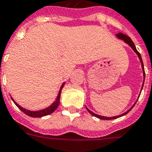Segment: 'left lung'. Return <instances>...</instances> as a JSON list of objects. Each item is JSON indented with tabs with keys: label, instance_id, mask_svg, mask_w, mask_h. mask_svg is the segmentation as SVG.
<instances>
[{
	"label": "left lung",
	"instance_id": "obj_1",
	"mask_svg": "<svg viewBox=\"0 0 152 152\" xmlns=\"http://www.w3.org/2000/svg\"><path fill=\"white\" fill-rule=\"evenodd\" d=\"M117 38L119 39H121V40H122V41L124 42H126V44H128L129 46H130V48H132V50L135 52L136 54H137V56H138V57H139V60H140V63H141V66H142V73H143V82H142V88H141V92H142V87H143V85H144V80H145V71H144V66H143V63H142V57H141V55H140V53H139V51L137 50V49H136L135 46H134V44L133 41L131 40V39H130V37H128L127 35H126V34H124L122 33H118L117 34H116ZM140 93H139V96H140ZM139 96H138V99H139ZM138 99H137V101H138ZM137 101H136L135 102H134V104L131 106V107L127 111H126L125 113H122V114H120V115H118V116H113V117H104V116H102V115H98V114H96V113H93V112H92L91 110H89L88 109L87 107H86V110H87L88 111V113H91L93 116L96 117V118H97L99 119H103V120H111V119H116L118 118H120V117L122 116H124V115H126V113H128L129 112H130V110H131V109L134 107V105L135 104V103L137 102Z\"/></svg>",
	"mask_w": 152,
	"mask_h": 152
}]
</instances>
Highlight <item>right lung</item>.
I'll use <instances>...</instances> for the list:
<instances>
[{"instance_id":"add662e5","label":"right lung","mask_w":152,"mask_h":152,"mask_svg":"<svg viewBox=\"0 0 152 152\" xmlns=\"http://www.w3.org/2000/svg\"><path fill=\"white\" fill-rule=\"evenodd\" d=\"M65 83H63V85H61V87H60V89L59 91V93H58V96L56 98V101L52 103V104H50V106H48V107L45 108L43 110H37V111H32V110H26V109H25V108L22 107L21 105H19L18 103H17L13 99V97H11L12 100H13V102H14V104H16L17 106L24 113H26V115L30 117H33V118H42V117H44L47 116V115H49L50 113H52L54 111L56 110V109L58 108L59 104V100H60V95H61V91L63 87L64 86Z\"/></svg>"}]
</instances>
